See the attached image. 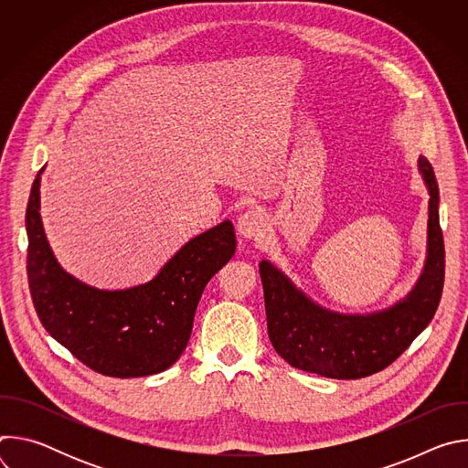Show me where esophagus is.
Listing matches in <instances>:
<instances>
[{
  "label": "esophagus",
  "mask_w": 468,
  "mask_h": 468,
  "mask_svg": "<svg viewBox=\"0 0 468 468\" xmlns=\"http://www.w3.org/2000/svg\"><path fill=\"white\" fill-rule=\"evenodd\" d=\"M237 231L242 239L248 240H261L269 233V226H266V218L262 211L259 209H248L239 217L237 222Z\"/></svg>",
  "instance_id": "1"
}]
</instances>
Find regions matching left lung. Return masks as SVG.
Listing matches in <instances>:
<instances>
[{"label": "left lung", "instance_id": "1", "mask_svg": "<svg viewBox=\"0 0 468 468\" xmlns=\"http://www.w3.org/2000/svg\"><path fill=\"white\" fill-rule=\"evenodd\" d=\"M417 166L430 194L426 259L413 289L392 305L372 313L331 311L271 261L259 262L269 337L291 367L333 379L365 378L402 356L431 322L444 283V242L433 168L422 155Z\"/></svg>", "mask_w": 468, "mask_h": 468}]
</instances>
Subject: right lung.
Masks as SVG:
<instances>
[{"instance_id": "right-lung-1", "label": "right lung", "mask_w": 468, "mask_h": 468, "mask_svg": "<svg viewBox=\"0 0 468 468\" xmlns=\"http://www.w3.org/2000/svg\"><path fill=\"white\" fill-rule=\"evenodd\" d=\"M42 172L26 213L29 289L42 325L100 374L141 378L166 370L186 348L206 285L235 253L233 224L224 220L192 237L146 283L98 289L66 272L53 255L40 218Z\"/></svg>"}]
</instances>
